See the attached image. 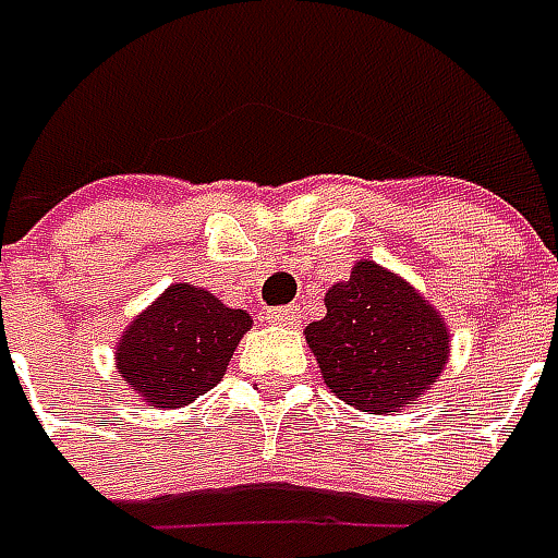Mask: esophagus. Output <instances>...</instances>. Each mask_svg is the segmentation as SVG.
Masks as SVG:
<instances>
[{
    "label": "esophagus",
    "instance_id": "1",
    "mask_svg": "<svg viewBox=\"0 0 558 558\" xmlns=\"http://www.w3.org/2000/svg\"><path fill=\"white\" fill-rule=\"evenodd\" d=\"M268 323H275V326H295L299 319H302V311L299 305H287V307H271L266 314Z\"/></svg>",
    "mask_w": 558,
    "mask_h": 558
}]
</instances>
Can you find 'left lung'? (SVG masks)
Segmentation results:
<instances>
[{
	"instance_id": "obj_1",
	"label": "left lung",
	"mask_w": 558,
	"mask_h": 558,
	"mask_svg": "<svg viewBox=\"0 0 558 558\" xmlns=\"http://www.w3.org/2000/svg\"><path fill=\"white\" fill-rule=\"evenodd\" d=\"M326 387L356 411L392 414L426 396L450 356L444 317L399 275L372 259L326 292V317L307 323Z\"/></svg>"
}]
</instances>
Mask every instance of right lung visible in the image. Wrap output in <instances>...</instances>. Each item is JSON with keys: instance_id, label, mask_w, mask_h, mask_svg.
<instances>
[{"instance_id": "right-lung-1", "label": "right lung", "mask_w": 558, "mask_h": 558, "mask_svg": "<svg viewBox=\"0 0 558 558\" xmlns=\"http://www.w3.org/2000/svg\"><path fill=\"white\" fill-rule=\"evenodd\" d=\"M253 319L214 292L171 283L132 319L117 344V372L150 408H184L220 384Z\"/></svg>"}]
</instances>
